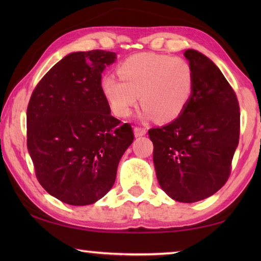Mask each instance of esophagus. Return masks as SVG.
Segmentation results:
<instances>
[{
  "instance_id": "esophagus-1",
  "label": "esophagus",
  "mask_w": 261,
  "mask_h": 261,
  "mask_svg": "<svg viewBox=\"0 0 261 261\" xmlns=\"http://www.w3.org/2000/svg\"><path fill=\"white\" fill-rule=\"evenodd\" d=\"M134 132H135V136L136 137H141V136L146 135L147 130L145 129V127H141V126H135Z\"/></svg>"
}]
</instances>
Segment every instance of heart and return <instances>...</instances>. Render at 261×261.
<instances>
[{
  "mask_svg": "<svg viewBox=\"0 0 261 261\" xmlns=\"http://www.w3.org/2000/svg\"><path fill=\"white\" fill-rule=\"evenodd\" d=\"M118 79L107 74L101 88L118 117H127L138 102L145 117L160 122L177 118L192 99L196 79L191 65L182 57L139 53L127 57L117 68Z\"/></svg>",
  "mask_w": 261,
  "mask_h": 261,
  "instance_id": "obj_1",
  "label": "heart"
}]
</instances>
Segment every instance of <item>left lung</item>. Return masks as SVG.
I'll list each match as a JSON object with an SVG mask.
<instances>
[{
  "instance_id": "8db88e82",
  "label": "left lung",
  "mask_w": 261,
  "mask_h": 261,
  "mask_svg": "<svg viewBox=\"0 0 261 261\" xmlns=\"http://www.w3.org/2000/svg\"><path fill=\"white\" fill-rule=\"evenodd\" d=\"M194 72V92L184 112L169 124L148 130L161 189L174 200L211 197L230 176L240 140L237 96L220 69L201 53L184 51Z\"/></svg>"
}]
</instances>
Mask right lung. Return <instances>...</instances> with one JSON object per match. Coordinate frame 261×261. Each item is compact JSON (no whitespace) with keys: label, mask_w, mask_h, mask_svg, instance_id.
Masks as SVG:
<instances>
[{"label":"right lung","mask_w":261,"mask_h":261,"mask_svg":"<svg viewBox=\"0 0 261 261\" xmlns=\"http://www.w3.org/2000/svg\"><path fill=\"white\" fill-rule=\"evenodd\" d=\"M115 60L113 51L71 53L31 95L26 123L35 176L65 204L84 206L101 199L134 141L131 125L110 115L101 88V73Z\"/></svg>","instance_id":"right-lung-1"}]
</instances>
